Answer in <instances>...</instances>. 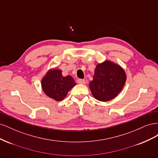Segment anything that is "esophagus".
I'll return each mask as SVG.
<instances>
[{
	"label": "esophagus",
	"mask_w": 158,
	"mask_h": 158,
	"mask_svg": "<svg viewBox=\"0 0 158 158\" xmlns=\"http://www.w3.org/2000/svg\"><path fill=\"white\" fill-rule=\"evenodd\" d=\"M77 82L78 84H85V80L83 79H77Z\"/></svg>",
	"instance_id": "34e87169"
}]
</instances>
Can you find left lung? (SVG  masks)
<instances>
[{
    "mask_svg": "<svg viewBox=\"0 0 158 158\" xmlns=\"http://www.w3.org/2000/svg\"><path fill=\"white\" fill-rule=\"evenodd\" d=\"M127 75L118 64L106 60L96 66L93 80L89 84L93 96L100 102H107L117 96L125 85Z\"/></svg>",
    "mask_w": 158,
    "mask_h": 158,
    "instance_id": "1",
    "label": "left lung"
}]
</instances>
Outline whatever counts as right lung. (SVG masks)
I'll use <instances>...</instances> for the list:
<instances>
[{
    "mask_svg": "<svg viewBox=\"0 0 158 158\" xmlns=\"http://www.w3.org/2000/svg\"><path fill=\"white\" fill-rule=\"evenodd\" d=\"M76 85L72 76H63L62 70L57 69L49 70L41 80V87L44 93L57 102L62 101Z\"/></svg>",
    "mask_w": 158,
    "mask_h": 158,
    "instance_id": "1",
    "label": "right lung"
}]
</instances>
